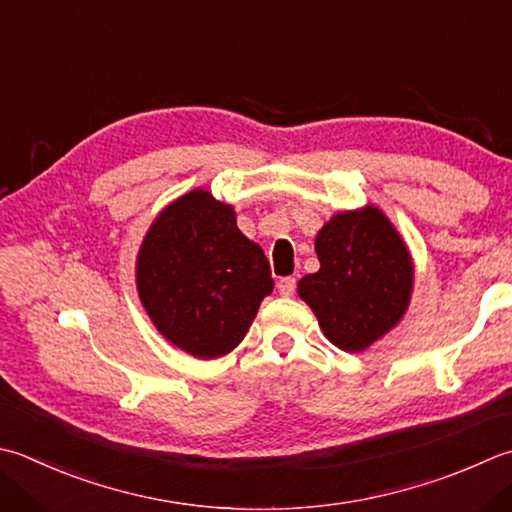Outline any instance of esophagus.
<instances>
[{
	"instance_id": "34e87169",
	"label": "esophagus",
	"mask_w": 512,
	"mask_h": 512,
	"mask_svg": "<svg viewBox=\"0 0 512 512\" xmlns=\"http://www.w3.org/2000/svg\"><path fill=\"white\" fill-rule=\"evenodd\" d=\"M277 290H279V295H282V297H293L295 290H297V279L295 277H282L277 282Z\"/></svg>"
}]
</instances>
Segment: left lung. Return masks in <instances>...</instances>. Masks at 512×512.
Wrapping results in <instances>:
<instances>
[{
  "instance_id": "left-lung-1",
  "label": "left lung",
  "mask_w": 512,
  "mask_h": 512,
  "mask_svg": "<svg viewBox=\"0 0 512 512\" xmlns=\"http://www.w3.org/2000/svg\"><path fill=\"white\" fill-rule=\"evenodd\" d=\"M319 270L299 279L324 335L359 353L404 317L413 293V259L377 206L330 217L315 237Z\"/></svg>"
}]
</instances>
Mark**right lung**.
<instances>
[{"label": "right lung", "instance_id": "add662e5", "mask_svg": "<svg viewBox=\"0 0 512 512\" xmlns=\"http://www.w3.org/2000/svg\"><path fill=\"white\" fill-rule=\"evenodd\" d=\"M273 286L264 250L237 228L233 206L204 188L168 204L137 255L148 317L170 344L199 359L242 342Z\"/></svg>", "mask_w": 512, "mask_h": 512}]
</instances>
